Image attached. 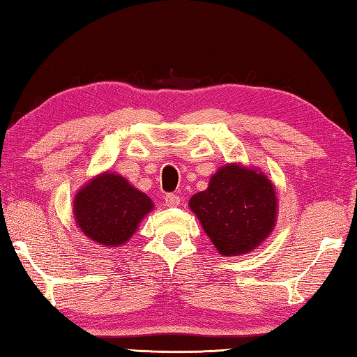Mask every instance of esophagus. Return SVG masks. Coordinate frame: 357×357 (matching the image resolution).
<instances>
[{
	"label": "esophagus",
	"mask_w": 357,
	"mask_h": 357,
	"mask_svg": "<svg viewBox=\"0 0 357 357\" xmlns=\"http://www.w3.org/2000/svg\"><path fill=\"white\" fill-rule=\"evenodd\" d=\"M179 202H181V198L178 195H173V193L165 195V206L167 207H178Z\"/></svg>",
	"instance_id": "34e87169"
}]
</instances>
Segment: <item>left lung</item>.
<instances>
[{"label":"left lung","mask_w":357,"mask_h":357,"mask_svg":"<svg viewBox=\"0 0 357 357\" xmlns=\"http://www.w3.org/2000/svg\"><path fill=\"white\" fill-rule=\"evenodd\" d=\"M188 207L222 256L253 252L278 221L275 185L256 167L229 162L211 174L208 187L193 195Z\"/></svg>","instance_id":"obj_1"}]
</instances>
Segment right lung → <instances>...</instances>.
I'll return each mask as SVG.
<instances>
[{
  "label": "right lung",
  "mask_w": 357,
  "mask_h": 357,
  "mask_svg": "<svg viewBox=\"0 0 357 357\" xmlns=\"http://www.w3.org/2000/svg\"><path fill=\"white\" fill-rule=\"evenodd\" d=\"M155 204L115 172H102L75 195L73 218L86 238L102 247H121L138 230Z\"/></svg>",
  "instance_id": "1"
}]
</instances>
